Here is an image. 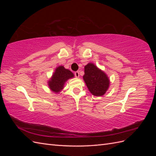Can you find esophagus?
I'll return each mask as SVG.
<instances>
[{"instance_id": "34e87169", "label": "esophagus", "mask_w": 156, "mask_h": 156, "mask_svg": "<svg viewBox=\"0 0 156 156\" xmlns=\"http://www.w3.org/2000/svg\"><path fill=\"white\" fill-rule=\"evenodd\" d=\"M74 75H75V77H77V78L79 77V72H75L74 73Z\"/></svg>"}]
</instances>
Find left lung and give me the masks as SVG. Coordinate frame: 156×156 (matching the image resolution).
Here are the masks:
<instances>
[{
	"label": "left lung",
	"instance_id": "8db88e82",
	"mask_svg": "<svg viewBox=\"0 0 156 156\" xmlns=\"http://www.w3.org/2000/svg\"><path fill=\"white\" fill-rule=\"evenodd\" d=\"M83 79L89 91L96 96L104 95L109 87V79L107 75L92 63L84 66Z\"/></svg>",
	"mask_w": 156,
	"mask_h": 156
}]
</instances>
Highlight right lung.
I'll list each match as a JSON object with an SVG mask.
<instances>
[{
    "mask_svg": "<svg viewBox=\"0 0 156 156\" xmlns=\"http://www.w3.org/2000/svg\"><path fill=\"white\" fill-rule=\"evenodd\" d=\"M73 77V73L72 72L60 66L56 69L53 77L48 82L49 88L54 92L58 93L63 89L65 82Z\"/></svg>",
    "mask_w": 156,
    "mask_h": 156,
    "instance_id": "obj_1",
    "label": "right lung"
}]
</instances>
